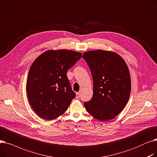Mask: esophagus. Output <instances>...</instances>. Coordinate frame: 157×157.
Listing matches in <instances>:
<instances>
[{
  "mask_svg": "<svg viewBox=\"0 0 157 157\" xmlns=\"http://www.w3.org/2000/svg\"><path fill=\"white\" fill-rule=\"evenodd\" d=\"M80 97V93H76V98L79 99Z\"/></svg>",
  "mask_w": 157,
  "mask_h": 157,
  "instance_id": "34e87169",
  "label": "esophagus"
}]
</instances>
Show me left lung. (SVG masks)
Masks as SVG:
<instances>
[{
    "instance_id": "left-lung-1",
    "label": "left lung",
    "mask_w": 157,
    "mask_h": 157,
    "mask_svg": "<svg viewBox=\"0 0 157 157\" xmlns=\"http://www.w3.org/2000/svg\"><path fill=\"white\" fill-rule=\"evenodd\" d=\"M82 57L90 68L93 94L84 105L88 113L101 121L117 116L126 105L131 80L123 59L113 52L102 50L84 52Z\"/></svg>"
}]
</instances>
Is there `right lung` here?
I'll return each mask as SVG.
<instances>
[{"mask_svg":"<svg viewBox=\"0 0 157 157\" xmlns=\"http://www.w3.org/2000/svg\"><path fill=\"white\" fill-rule=\"evenodd\" d=\"M81 57L79 52L63 49L46 51L35 59L28 74L27 94L40 117L52 120L68 108L76 94L66 73Z\"/></svg>","mask_w":157,"mask_h":157,"instance_id":"1","label":"right lung"}]
</instances>
